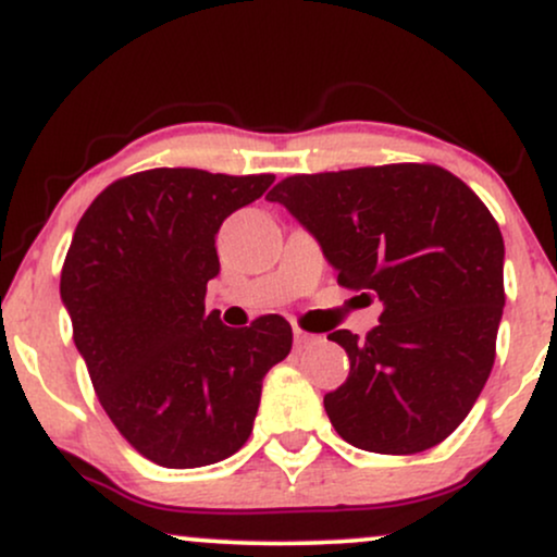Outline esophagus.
<instances>
[{"label":"esophagus","mask_w":557,"mask_h":557,"mask_svg":"<svg viewBox=\"0 0 557 557\" xmlns=\"http://www.w3.org/2000/svg\"><path fill=\"white\" fill-rule=\"evenodd\" d=\"M315 339H318V336L308 334V331H302V329H295V347H297V349H302V347L312 345V342H315Z\"/></svg>","instance_id":"1"}]
</instances>
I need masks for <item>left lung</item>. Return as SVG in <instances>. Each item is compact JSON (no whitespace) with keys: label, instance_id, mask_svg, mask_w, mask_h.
<instances>
[{"label":"left lung","instance_id":"left-lung-1","mask_svg":"<svg viewBox=\"0 0 557 557\" xmlns=\"http://www.w3.org/2000/svg\"><path fill=\"white\" fill-rule=\"evenodd\" d=\"M347 289L384 305L379 326L345 347L349 376L323 397L336 434L381 455L447 440L473 408L495 362L505 308L497 221L440 165L355 168L273 186Z\"/></svg>","mask_w":557,"mask_h":557}]
</instances>
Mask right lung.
Segmentation results:
<instances>
[{"label": "right lung", "instance_id": "1", "mask_svg": "<svg viewBox=\"0 0 557 557\" xmlns=\"http://www.w3.org/2000/svg\"><path fill=\"white\" fill-rule=\"evenodd\" d=\"M273 181L154 168L110 184L78 221L60 276L73 342L104 413L152 463L199 468L234 455L262 379L289 355L281 315L249 329L205 315L208 281L221 273L218 228Z\"/></svg>", "mask_w": 557, "mask_h": 557}]
</instances>
